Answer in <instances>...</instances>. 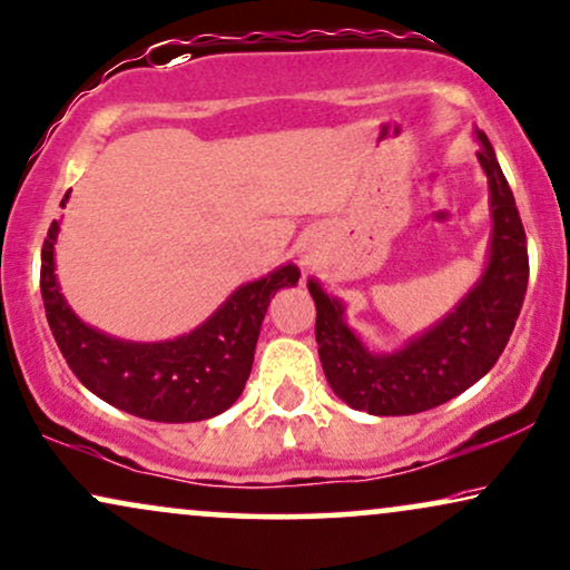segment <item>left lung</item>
<instances>
[{
	"mask_svg": "<svg viewBox=\"0 0 570 570\" xmlns=\"http://www.w3.org/2000/svg\"><path fill=\"white\" fill-rule=\"evenodd\" d=\"M490 186L492 238L482 277L438 324L390 353L368 351L345 324V306L312 277L316 343L332 393L372 416H409L461 395L498 364L529 285V250L515 198L490 138L474 130Z\"/></svg>",
	"mask_w": 570,
	"mask_h": 570,
	"instance_id": "1",
	"label": "left lung"
}]
</instances>
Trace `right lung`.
I'll use <instances>...</instances> for the list:
<instances>
[{"mask_svg":"<svg viewBox=\"0 0 570 570\" xmlns=\"http://www.w3.org/2000/svg\"><path fill=\"white\" fill-rule=\"evenodd\" d=\"M70 194H65L62 206ZM51 222L41 248V298L47 322L72 374L115 409L138 419L186 424L227 411L238 401L254 366L258 330L279 287H293L301 272L283 264L240 285L204 324L188 335L159 343H132L91 327L59 293Z\"/></svg>","mask_w":570,"mask_h":570,"instance_id":"1","label":"right lung"}]
</instances>
